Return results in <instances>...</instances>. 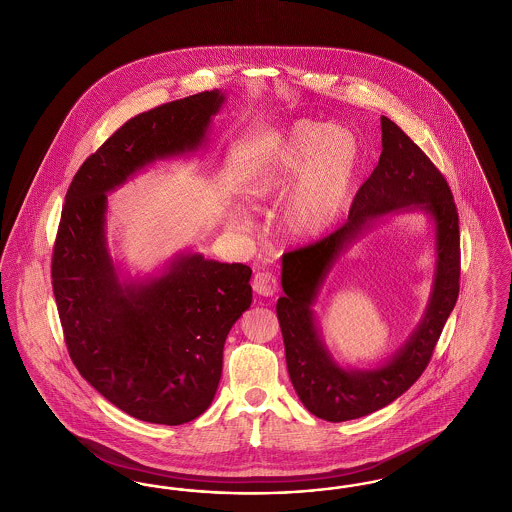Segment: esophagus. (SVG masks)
<instances>
[{"label": "esophagus", "mask_w": 512, "mask_h": 512, "mask_svg": "<svg viewBox=\"0 0 512 512\" xmlns=\"http://www.w3.org/2000/svg\"><path fill=\"white\" fill-rule=\"evenodd\" d=\"M253 289H255V293H259L263 297H272L278 291V280L268 270L257 272L253 278Z\"/></svg>", "instance_id": "esophagus-1"}]
</instances>
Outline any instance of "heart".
<instances>
[{"instance_id": "b5f03b06", "label": "heart", "mask_w": 512, "mask_h": 512, "mask_svg": "<svg viewBox=\"0 0 512 512\" xmlns=\"http://www.w3.org/2000/svg\"><path fill=\"white\" fill-rule=\"evenodd\" d=\"M360 164V143L341 125L291 123L280 139L247 167L242 192L249 202L287 193L284 223L295 236H318L347 207Z\"/></svg>"}]
</instances>
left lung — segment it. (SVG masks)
Returning <instances> with one entry per match:
<instances>
[{
  "instance_id": "1",
  "label": "left lung",
  "mask_w": 512,
  "mask_h": 512,
  "mask_svg": "<svg viewBox=\"0 0 512 512\" xmlns=\"http://www.w3.org/2000/svg\"><path fill=\"white\" fill-rule=\"evenodd\" d=\"M383 152L360 186L348 221L316 244L282 255L284 297L276 314L286 345L289 379L316 417L341 423L389 406L421 377L459 295V215L444 175L408 135L381 116ZM421 210L435 225L437 265L430 303L418 328L385 365L341 369L317 326L315 299L336 259L385 214Z\"/></svg>"
}]
</instances>
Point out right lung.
<instances>
[{
	"mask_svg": "<svg viewBox=\"0 0 512 512\" xmlns=\"http://www.w3.org/2000/svg\"><path fill=\"white\" fill-rule=\"evenodd\" d=\"M225 93L143 112L83 162L53 247V293L83 379L127 415L183 425L211 406L226 335L251 305V268L177 253L158 276L123 278L106 244L108 192L158 160L202 150Z\"/></svg>",
	"mask_w": 512,
	"mask_h": 512,
	"instance_id": "right-lung-1",
	"label": "right lung"
}]
</instances>
